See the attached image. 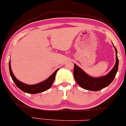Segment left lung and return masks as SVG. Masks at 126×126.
<instances>
[{"mask_svg":"<svg viewBox=\"0 0 126 126\" xmlns=\"http://www.w3.org/2000/svg\"><path fill=\"white\" fill-rule=\"evenodd\" d=\"M116 52V63L112 70L105 76L98 78H94L86 74L77 65L74 64L73 74L76 81L82 88L91 91H98L110 85L114 80L118 68V59L117 57V51L115 46Z\"/></svg>","mask_w":126,"mask_h":126,"instance_id":"1","label":"left lung"}]
</instances>
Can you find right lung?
<instances>
[{"mask_svg":"<svg viewBox=\"0 0 126 126\" xmlns=\"http://www.w3.org/2000/svg\"><path fill=\"white\" fill-rule=\"evenodd\" d=\"M9 72L10 75H11L12 79L16 86H17L19 89H21L22 91L24 92L25 93H28L30 94H39V93L43 92L46 91L49 89L50 87H51L52 84L55 81V76L56 72L58 71L59 69L56 70L54 73L52 74L50 77L48 78L47 80L45 81L41 82L38 84H34V85H28V84H24V83H22V82L19 81L16 79V77L14 76V75L12 73V70L11 68V63H10V61L9 63Z\"/></svg>","mask_w":126,"mask_h":126,"instance_id":"add662e5","label":"right lung"}]
</instances>
